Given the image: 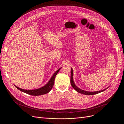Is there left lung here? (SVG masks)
Masks as SVG:
<instances>
[{"mask_svg":"<svg viewBox=\"0 0 124 124\" xmlns=\"http://www.w3.org/2000/svg\"><path fill=\"white\" fill-rule=\"evenodd\" d=\"M70 84H71L72 86L73 87L74 89L78 92L81 93L82 94H84V95H95V94H98L99 93L102 92L103 91H104V90H105L106 89H107L109 87H107L105 89L102 90H100V91H94V92H89V91H84L83 90H82L81 89H80L79 88H78V87H77L75 83H74V79H73V69L71 68V70H70Z\"/></svg>","mask_w":124,"mask_h":124,"instance_id":"8db88e82","label":"left lung"}]
</instances>
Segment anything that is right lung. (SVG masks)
<instances>
[{
    "label": "right lung",
    "mask_w": 124,
    "mask_h": 124,
    "mask_svg": "<svg viewBox=\"0 0 124 124\" xmlns=\"http://www.w3.org/2000/svg\"><path fill=\"white\" fill-rule=\"evenodd\" d=\"M61 68H59L54 74V75H52V76L51 77V78L49 79L48 82L45 85H44V86L41 88H38V89H34V90H25V89H22V88L17 87L16 85H15V86L19 90L25 93H26L28 95H30L32 96H40V95L46 94V93H48L49 92H50V91L52 88L53 86L54 85L55 78L57 75V74H58V72L61 69Z\"/></svg>",
    "instance_id": "right-lung-1"
}]
</instances>
